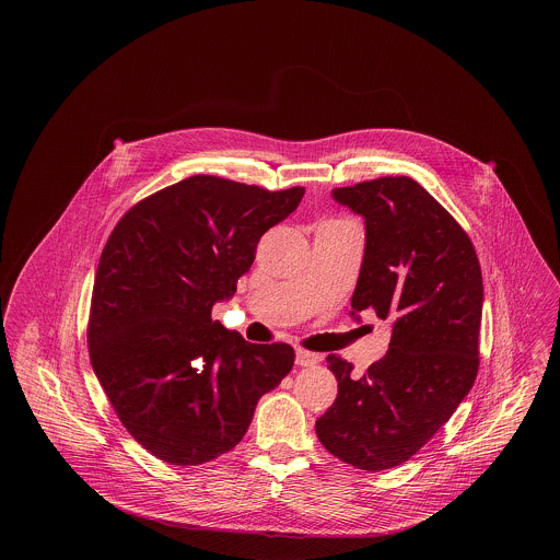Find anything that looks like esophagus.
<instances>
[{
  "label": "esophagus",
  "mask_w": 560,
  "mask_h": 560,
  "mask_svg": "<svg viewBox=\"0 0 560 560\" xmlns=\"http://www.w3.org/2000/svg\"><path fill=\"white\" fill-rule=\"evenodd\" d=\"M319 354L308 352V350H295V365L298 368H313L319 363Z\"/></svg>",
  "instance_id": "34e87169"
}]
</instances>
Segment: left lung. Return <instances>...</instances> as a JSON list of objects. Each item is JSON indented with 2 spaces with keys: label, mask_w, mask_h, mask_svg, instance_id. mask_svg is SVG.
<instances>
[{
  "label": "left lung",
  "mask_w": 560,
  "mask_h": 560,
  "mask_svg": "<svg viewBox=\"0 0 560 560\" xmlns=\"http://www.w3.org/2000/svg\"><path fill=\"white\" fill-rule=\"evenodd\" d=\"M365 218V252L350 317L393 319L388 352L361 377L329 354L338 397L315 424L323 447L361 470H388L434 436L479 372V258L427 188L386 176L334 188Z\"/></svg>",
  "instance_id": "1"
}]
</instances>
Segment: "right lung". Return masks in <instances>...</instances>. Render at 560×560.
I'll return each instance as SVG.
<instances>
[{
	"label": "right lung",
	"instance_id": "add662e5",
	"mask_svg": "<svg viewBox=\"0 0 560 560\" xmlns=\"http://www.w3.org/2000/svg\"><path fill=\"white\" fill-rule=\"evenodd\" d=\"M304 188L270 192L190 176L126 213L103 249L88 325L94 373L121 424L174 466L231 452L262 395L293 365L288 345H249L213 323L260 237Z\"/></svg>",
	"mask_w": 560,
	"mask_h": 560
}]
</instances>
